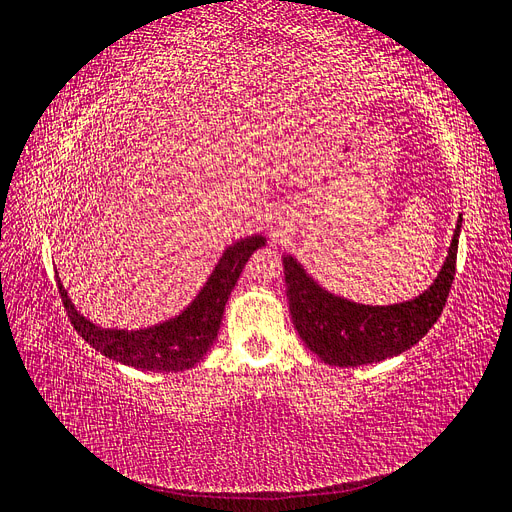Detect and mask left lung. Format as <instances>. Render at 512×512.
Listing matches in <instances>:
<instances>
[{"label": "left lung", "mask_w": 512, "mask_h": 512, "mask_svg": "<svg viewBox=\"0 0 512 512\" xmlns=\"http://www.w3.org/2000/svg\"><path fill=\"white\" fill-rule=\"evenodd\" d=\"M461 215L436 280L418 297L393 305H365L324 288L292 254H282L294 329L324 363L359 367L406 352L436 324L451 290Z\"/></svg>", "instance_id": "1"}]
</instances>
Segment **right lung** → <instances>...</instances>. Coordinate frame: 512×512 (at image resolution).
Returning a JSON list of instances; mask_svg holds the SVG:
<instances>
[{
  "label": "right lung",
  "instance_id": "add662e5",
  "mask_svg": "<svg viewBox=\"0 0 512 512\" xmlns=\"http://www.w3.org/2000/svg\"><path fill=\"white\" fill-rule=\"evenodd\" d=\"M265 243L267 239L262 235H250L228 245L196 297L179 314L151 327H100L74 307L68 290L57 277L59 294L74 329L106 359L145 371H183L194 367L211 350L220 331L226 301L247 258Z\"/></svg>",
  "mask_w": 512,
  "mask_h": 512
}]
</instances>
